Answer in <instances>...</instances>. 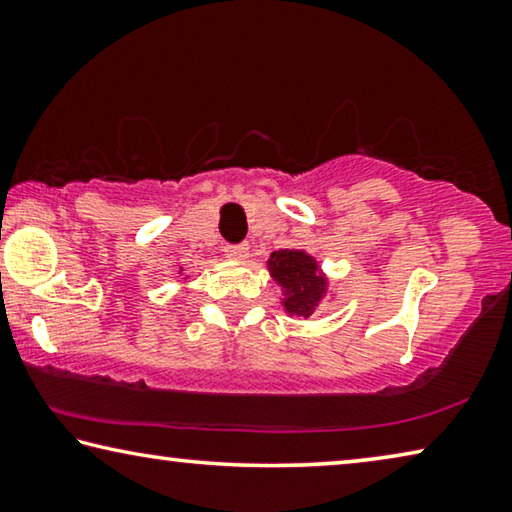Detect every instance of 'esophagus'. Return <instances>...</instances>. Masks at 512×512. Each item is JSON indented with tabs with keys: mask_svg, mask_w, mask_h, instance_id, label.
Listing matches in <instances>:
<instances>
[{
	"mask_svg": "<svg viewBox=\"0 0 512 512\" xmlns=\"http://www.w3.org/2000/svg\"><path fill=\"white\" fill-rule=\"evenodd\" d=\"M225 255L230 259H235V262H244L250 255V248L246 244H239V246H225Z\"/></svg>",
	"mask_w": 512,
	"mask_h": 512,
	"instance_id": "1",
	"label": "esophagus"
}]
</instances>
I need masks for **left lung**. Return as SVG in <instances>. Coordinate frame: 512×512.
<instances>
[{
	"label": "left lung",
	"instance_id": "obj_1",
	"mask_svg": "<svg viewBox=\"0 0 512 512\" xmlns=\"http://www.w3.org/2000/svg\"><path fill=\"white\" fill-rule=\"evenodd\" d=\"M268 273L282 287V305L289 316L309 318L327 293V277L305 250H275L268 259Z\"/></svg>",
	"mask_w": 512,
	"mask_h": 512
}]
</instances>
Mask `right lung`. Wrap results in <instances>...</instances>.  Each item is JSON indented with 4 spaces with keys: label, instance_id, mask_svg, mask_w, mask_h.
Wrapping results in <instances>:
<instances>
[{
    "label": "right lung",
    "instance_id": "1",
    "mask_svg": "<svg viewBox=\"0 0 512 512\" xmlns=\"http://www.w3.org/2000/svg\"><path fill=\"white\" fill-rule=\"evenodd\" d=\"M180 271H183V268H180Z\"/></svg>",
    "mask_w": 512,
    "mask_h": 512
}]
</instances>
